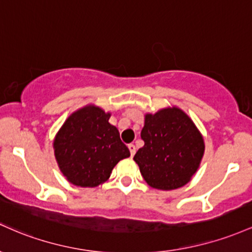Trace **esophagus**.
<instances>
[{
  "instance_id": "34e87169",
  "label": "esophagus",
  "mask_w": 252,
  "mask_h": 252,
  "mask_svg": "<svg viewBox=\"0 0 252 252\" xmlns=\"http://www.w3.org/2000/svg\"><path fill=\"white\" fill-rule=\"evenodd\" d=\"M128 149H129V152H131V156L133 157L135 155V150H137V149H135V146L133 145V144H129Z\"/></svg>"
}]
</instances>
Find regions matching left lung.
<instances>
[{"label": "left lung", "instance_id": "left-lung-1", "mask_svg": "<svg viewBox=\"0 0 252 252\" xmlns=\"http://www.w3.org/2000/svg\"><path fill=\"white\" fill-rule=\"evenodd\" d=\"M144 146L134 155L141 176L152 188L172 190L190 181L201 163L205 143L190 118L177 107L146 114Z\"/></svg>", "mask_w": 252, "mask_h": 252}]
</instances>
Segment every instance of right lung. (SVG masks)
<instances>
[{"label":"right lung","instance_id":"1","mask_svg":"<svg viewBox=\"0 0 252 252\" xmlns=\"http://www.w3.org/2000/svg\"><path fill=\"white\" fill-rule=\"evenodd\" d=\"M111 113L88 104L65 120L53 140L55 157L62 174L78 187H97L129 150L118 128L108 123Z\"/></svg>","mask_w":252,"mask_h":252}]
</instances>
